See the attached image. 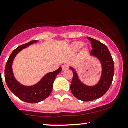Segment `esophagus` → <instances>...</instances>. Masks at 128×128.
Returning a JSON list of instances; mask_svg holds the SVG:
<instances>
[{
	"instance_id": "34e87169",
	"label": "esophagus",
	"mask_w": 128,
	"mask_h": 128,
	"mask_svg": "<svg viewBox=\"0 0 128 128\" xmlns=\"http://www.w3.org/2000/svg\"><path fill=\"white\" fill-rule=\"evenodd\" d=\"M68 68H69V66H68V64H64V65L62 66V70H67V69H68Z\"/></svg>"
}]
</instances>
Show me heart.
Masks as SVG:
<instances>
[{
	"mask_svg": "<svg viewBox=\"0 0 128 128\" xmlns=\"http://www.w3.org/2000/svg\"><path fill=\"white\" fill-rule=\"evenodd\" d=\"M82 45H83V43H82V42H79V41H78V42H75L74 43L72 44V48L74 50H76V51H77V50H79V49L82 47ZM87 52V49L86 48H84L83 50H82V52H83V53H86V52Z\"/></svg>",
	"mask_w": 128,
	"mask_h": 128,
	"instance_id": "obj_1",
	"label": "heart"
}]
</instances>
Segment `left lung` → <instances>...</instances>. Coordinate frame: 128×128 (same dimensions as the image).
Returning a JSON list of instances; mask_svg holds the SVG:
<instances>
[{"label": "left lung", "mask_w": 128, "mask_h": 128, "mask_svg": "<svg viewBox=\"0 0 128 128\" xmlns=\"http://www.w3.org/2000/svg\"><path fill=\"white\" fill-rule=\"evenodd\" d=\"M91 42L93 49L90 54L97 58L102 66V73L100 81L94 86H87L79 80L77 73L74 68L73 78L70 90L75 97L84 102H90L99 98L106 93L112 85L114 76V62L108 48L98 40L87 37Z\"/></svg>", "instance_id": "1"}]
</instances>
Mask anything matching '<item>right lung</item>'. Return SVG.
Returning <instances> with one entry per match:
<instances>
[{
    "mask_svg": "<svg viewBox=\"0 0 128 128\" xmlns=\"http://www.w3.org/2000/svg\"><path fill=\"white\" fill-rule=\"evenodd\" d=\"M36 42L37 40H33L14 50L9 57L5 69V79L10 91L19 99L30 104L38 103L47 98L52 92L56 76L62 71L60 67L58 70L48 73L38 83L33 86H24L15 79L12 71V63L15 56L22 50Z\"/></svg>",
    "mask_w": 128,
    "mask_h": 128,
    "instance_id": "1",
    "label": "right lung"
}]
</instances>
